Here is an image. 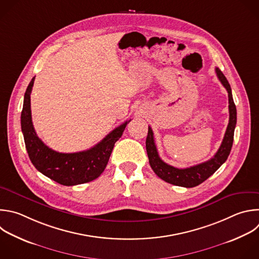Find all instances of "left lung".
Here are the masks:
<instances>
[{"instance_id":"1","label":"left lung","mask_w":259,"mask_h":259,"mask_svg":"<svg viewBox=\"0 0 259 259\" xmlns=\"http://www.w3.org/2000/svg\"><path fill=\"white\" fill-rule=\"evenodd\" d=\"M215 72L218 75L219 80L224 85V88L228 92L229 97V124L223 139V142L218 149L217 153L208 159L207 161L201 162L199 164L186 167V168H178L173 165H169L165 163L158 155L153 132L150 127H148V133L146 137V151L149 159V164L151 168L153 169L156 176H158L163 181L173 184L176 186L186 187V188H192L195 187L202 182H204L207 178H209L214 171L227 160L230 151L232 149L233 140H234V131L237 123V110L236 106L234 104L233 96H232V90L231 86L225 77V75L222 73V71L219 68H215Z\"/></svg>"}]
</instances>
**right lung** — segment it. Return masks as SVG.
<instances>
[{
    "mask_svg": "<svg viewBox=\"0 0 259 259\" xmlns=\"http://www.w3.org/2000/svg\"><path fill=\"white\" fill-rule=\"evenodd\" d=\"M33 83L34 77L27 86L21 112V129L32 164L41 174L64 186L88 183L100 177L108 164L115 143L131 120L115 128L101 142L88 150L73 153L55 151L39 139L32 125L30 94Z\"/></svg>",
    "mask_w": 259,
    "mask_h": 259,
    "instance_id": "right-lung-1",
    "label": "right lung"
}]
</instances>
